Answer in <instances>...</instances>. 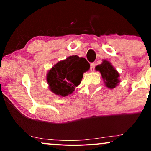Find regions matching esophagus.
Masks as SVG:
<instances>
[{
	"instance_id": "esophagus-1",
	"label": "esophagus",
	"mask_w": 151,
	"mask_h": 151,
	"mask_svg": "<svg viewBox=\"0 0 151 151\" xmlns=\"http://www.w3.org/2000/svg\"><path fill=\"white\" fill-rule=\"evenodd\" d=\"M94 67H95V63H92L91 65H90V71L94 72Z\"/></svg>"
}]
</instances>
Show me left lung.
<instances>
[{"label":"left lung","mask_w":151,"mask_h":151,"mask_svg":"<svg viewBox=\"0 0 151 151\" xmlns=\"http://www.w3.org/2000/svg\"><path fill=\"white\" fill-rule=\"evenodd\" d=\"M95 70L101 73L104 83L110 89L116 87L120 82L119 73L107 60H103L100 65H96Z\"/></svg>","instance_id":"obj_1"}]
</instances>
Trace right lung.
I'll use <instances>...</instances> for the list:
<instances>
[{
  "mask_svg": "<svg viewBox=\"0 0 151 151\" xmlns=\"http://www.w3.org/2000/svg\"><path fill=\"white\" fill-rule=\"evenodd\" d=\"M90 69V63L83 57L70 56L54 65L46 76L49 89L56 95L71 94L81 83L83 74Z\"/></svg>",
  "mask_w": 151,
  "mask_h": 151,
  "instance_id": "add662e5",
  "label": "right lung"
}]
</instances>
